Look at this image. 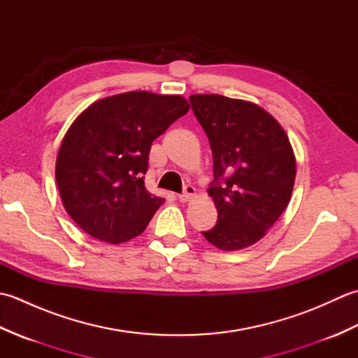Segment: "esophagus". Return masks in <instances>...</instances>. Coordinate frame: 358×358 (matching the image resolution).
I'll return each mask as SVG.
<instances>
[{"mask_svg":"<svg viewBox=\"0 0 358 358\" xmlns=\"http://www.w3.org/2000/svg\"><path fill=\"white\" fill-rule=\"evenodd\" d=\"M194 195H195V187L191 186V185H187V186H185L183 194L178 195V200H180L181 203H186V201L191 200Z\"/></svg>","mask_w":358,"mask_h":358,"instance_id":"34e87169","label":"esophagus"}]
</instances>
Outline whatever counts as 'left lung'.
I'll list each match as a JSON object with an SVG mask.
<instances>
[{
  "instance_id": "1",
  "label": "left lung",
  "mask_w": 358,
  "mask_h": 358,
  "mask_svg": "<svg viewBox=\"0 0 358 358\" xmlns=\"http://www.w3.org/2000/svg\"><path fill=\"white\" fill-rule=\"evenodd\" d=\"M189 101L214 158L208 192L218 222L201 234L222 250L245 249L264 237L291 200L292 146L278 121L254 103L217 94Z\"/></svg>"
}]
</instances>
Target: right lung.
<instances>
[{
  "label": "right lung",
  "mask_w": 358,
  "mask_h": 358,
  "mask_svg": "<svg viewBox=\"0 0 358 358\" xmlns=\"http://www.w3.org/2000/svg\"><path fill=\"white\" fill-rule=\"evenodd\" d=\"M187 110L180 95L136 90L80 113L59 146L55 177L67 214L83 231L118 245L146 229L164 203L144 186L152 141Z\"/></svg>",
  "instance_id": "add662e5"
}]
</instances>
